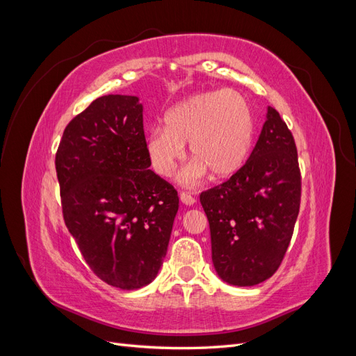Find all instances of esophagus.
Returning a JSON list of instances; mask_svg holds the SVG:
<instances>
[{"label": "esophagus", "instance_id": "34e87169", "mask_svg": "<svg viewBox=\"0 0 356 356\" xmlns=\"http://www.w3.org/2000/svg\"><path fill=\"white\" fill-rule=\"evenodd\" d=\"M179 199H181L182 203L188 204V207H191V204L196 203V197L191 196L190 193H187V191H181V193H179Z\"/></svg>", "mask_w": 356, "mask_h": 356}]
</instances>
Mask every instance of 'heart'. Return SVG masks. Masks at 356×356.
I'll list each match as a JSON object with an SVG mask.
<instances>
[{
  "label": "heart",
  "instance_id": "b5f03b06",
  "mask_svg": "<svg viewBox=\"0 0 356 356\" xmlns=\"http://www.w3.org/2000/svg\"><path fill=\"white\" fill-rule=\"evenodd\" d=\"M165 126H156L147 138V153L160 177L175 174L188 143L195 161L184 170L186 184L199 181L207 170L212 178L238 172L251 153L255 122L250 104L236 90L196 93L166 111Z\"/></svg>",
  "mask_w": 356,
  "mask_h": 356
}]
</instances>
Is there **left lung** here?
<instances>
[{
    "label": "left lung",
    "mask_w": 356,
    "mask_h": 356,
    "mask_svg": "<svg viewBox=\"0 0 356 356\" xmlns=\"http://www.w3.org/2000/svg\"><path fill=\"white\" fill-rule=\"evenodd\" d=\"M301 174L294 136L268 106L246 163L220 186L202 191L212 263L222 281L252 286L281 266L300 211Z\"/></svg>",
    "instance_id": "8db88e82"
}]
</instances>
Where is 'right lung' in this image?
<instances>
[{
	"label": "right lung",
	"instance_id": "1",
	"mask_svg": "<svg viewBox=\"0 0 356 356\" xmlns=\"http://www.w3.org/2000/svg\"><path fill=\"white\" fill-rule=\"evenodd\" d=\"M62 215L101 281L138 289L163 263L178 191L148 169L143 105L106 95L67 124L56 152Z\"/></svg>",
	"mask_w": 356,
	"mask_h": 356
}]
</instances>
